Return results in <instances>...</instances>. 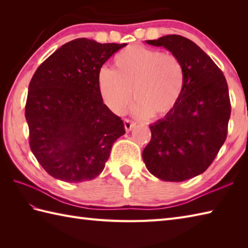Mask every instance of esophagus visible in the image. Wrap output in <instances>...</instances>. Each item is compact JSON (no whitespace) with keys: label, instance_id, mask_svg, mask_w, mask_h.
<instances>
[{"label":"esophagus","instance_id":"esophagus-1","mask_svg":"<svg viewBox=\"0 0 248 248\" xmlns=\"http://www.w3.org/2000/svg\"><path fill=\"white\" fill-rule=\"evenodd\" d=\"M124 129H125V131H127V132H129V131L132 130L134 128V125H135L134 121L130 120V119H124Z\"/></svg>","mask_w":248,"mask_h":248}]
</instances>
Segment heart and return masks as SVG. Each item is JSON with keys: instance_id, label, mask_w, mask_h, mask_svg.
<instances>
[{"instance_id": "b5f03b06", "label": "heart", "mask_w": 248, "mask_h": 248, "mask_svg": "<svg viewBox=\"0 0 248 248\" xmlns=\"http://www.w3.org/2000/svg\"><path fill=\"white\" fill-rule=\"evenodd\" d=\"M186 68L172 53L140 45L129 46L114 57V69L99 72L98 85L105 104L124 114L133 98V113L140 118L170 114L186 85Z\"/></svg>"}]
</instances>
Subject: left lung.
Here are the masks:
<instances>
[{
  "mask_svg": "<svg viewBox=\"0 0 248 248\" xmlns=\"http://www.w3.org/2000/svg\"><path fill=\"white\" fill-rule=\"evenodd\" d=\"M146 43L164 46L186 68L180 100L150 125L151 140L143 151L152 175L181 182L207 170L225 143L231 113L227 81L211 57L186 37L167 35Z\"/></svg>",
  "mask_w": 248,
  "mask_h": 248,
  "instance_id": "left-lung-1",
  "label": "left lung"
}]
</instances>
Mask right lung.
I'll return each instance as SVG.
<instances>
[{"instance_id":"add662e5","label":"right lung","mask_w":248,"mask_h":248,"mask_svg":"<svg viewBox=\"0 0 248 248\" xmlns=\"http://www.w3.org/2000/svg\"><path fill=\"white\" fill-rule=\"evenodd\" d=\"M125 44L78 38L37 68L30 82L25 118L33 155L50 176L65 182L98 177L124 121L107 105L98 85L101 67Z\"/></svg>"}]
</instances>
